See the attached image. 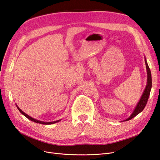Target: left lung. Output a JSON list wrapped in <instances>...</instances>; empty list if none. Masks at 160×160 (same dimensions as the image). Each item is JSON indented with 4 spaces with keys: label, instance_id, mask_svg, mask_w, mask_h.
Listing matches in <instances>:
<instances>
[{
    "label": "left lung",
    "instance_id": "1",
    "mask_svg": "<svg viewBox=\"0 0 160 160\" xmlns=\"http://www.w3.org/2000/svg\"><path fill=\"white\" fill-rule=\"evenodd\" d=\"M144 58H145V64L146 66V71H147L146 86L145 88V90L142 93V96L139 100V102H138L137 105H136V108L134 109L132 114L130 115V117L128 118H127L126 120H124L123 121H127L131 120V119H132L133 117H134L135 116H137L138 114H139L140 112L142 111L145 108V106L146 105V103L148 102V98H149L151 88H152V75H151L150 68L148 67V63H147L146 57H144Z\"/></svg>",
    "mask_w": 160,
    "mask_h": 160
}]
</instances>
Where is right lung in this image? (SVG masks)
Here are the masks:
<instances>
[{
	"label": "right lung",
	"mask_w": 160,
	"mask_h": 160,
	"mask_svg": "<svg viewBox=\"0 0 160 160\" xmlns=\"http://www.w3.org/2000/svg\"><path fill=\"white\" fill-rule=\"evenodd\" d=\"M16 107H17L18 109V110L20 111V113H21L23 115H24L26 117L28 118V119H29V120L33 121V122H35L39 123V124H43V125H52V124H54V123L58 122H59V121H60L61 120H61H58V121H52V122H44V121H39V120H37V119H33V118L31 117L30 116H29L28 115H27L26 113H25L24 112H23V111H22V110L19 108L18 106L16 104Z\"/></svg>",
	"instance_id": "right-lung-1"
}]
</instances>
